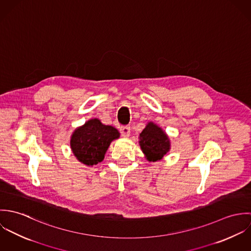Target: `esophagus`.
I'll return each instance as SVG.
<instances>
[{"instance_id": "34e87169", "label": "esophagus", "mask_w": 251, "mask_h": 251, "mask_svg": "<svg viewBox=\"0 0 251 251\" xmlns=\"http://www.w3.org/2000/svg\"><path fill=\"white\" fill-rule=\"evenodd\" d=\"M120 131H121V133H122L123 136L127 137V136H129V134H130V126H121Z\"/></svg>"}]
</instances>
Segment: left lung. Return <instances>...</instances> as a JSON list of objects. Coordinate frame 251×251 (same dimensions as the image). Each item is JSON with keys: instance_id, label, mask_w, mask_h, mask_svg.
Masks as SVG:
<instances>
[{"instance_id": "obj_1", "label": "left lung", "mask_w": 251, "mask_h": 251, "mask_svg": "<svg viewBox=\"0 0 251 251\" xmlns=\"http://www.w3.org/2000/svg\"><path fill=\"white\" fill-rule=\"evenodd\" d=\"M140 146L149 161H156L169 151L170 143L167 135L160 127L149 123L140 134Z\"/></svg>"}]
</instances>
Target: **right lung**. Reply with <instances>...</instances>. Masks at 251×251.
<instances>
[{
    "label": "right lung",
    "instance_id": "obj_1",
    "mask_svg": "<svg viewBox=\"0 0 251 251\" xmlns=\"http://www.w3.org/2000/svg\"><path fill=\"white\" fill-rule=\"evenodd\" d=\"M119 136L120 133L115 127L94 119L73 132L71 147L79 161L92 166L103 160L109 145Z\"/></svg>",
    "mask_w": 251,
    "mask_h": 251
}]
</instances>
